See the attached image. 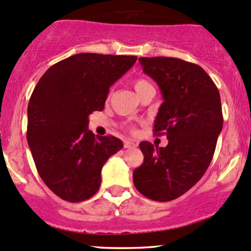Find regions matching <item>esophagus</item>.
Instances as JSON below:
<instances>
[{
	"instance_id": "1",
	"label": "esophagus",
	"mask_w": 251,
	"mask_h": 251,
	"mask_svg": "<svg viewBox=\"0 0 251 251\" xmlns=\"http://www.w3.org/2000/svg\"><path fill=\"white\" fill-rule=\"evenodd\" d=\"M136 143H133L132 142V140H125V142H124V148L125 149H130V148H134L136 147Z\"/></svg>"
}]
</instances>
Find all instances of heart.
Returning <instances> with one entry per match:
<instances>
[{
	"mask_svg": "<svg viewBox=\"0 0 251 251\" xmlns=\"http://www.w3.org/2000/svg\"><path fill=\"white\" fill-rule=\"evenodd\" d=\"M133 87H134V90H136L137 94L138 95L142 92H144L145 89H148V88H153L152 84L150 83V81H148V79L144 78V77H139V78L134 79Z\"/></svg>",
	"mask_w": 251,
	"mask_h": 251,
	"instance_id": "obj_1",
	"label": "heart"
}]
</instances>
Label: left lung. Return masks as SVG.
I'll return each instance as SVG.
<instances>
[{
    "instance_id": "8db88e82",
    "label": "left lung",
    "mask_w": 251,
    "mask_h": 251,
    "mask_svg": "<svg viewBox=\"0 0 251 251\" xmlns=\"http://www.w3.org/2000/svg\"><path fill=\"white\" fill-rule=\"evenodd\" d=\"M143 71L158 84L163 103L153 125L166 134V148L142 142L144 162L134 169L138 192L155 201H170L192 188L210 166L223 128L218 88L194 63L172 57H140Z\"/></svg>"
}]
</instances>
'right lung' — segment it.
<instances>
[{
    "label": "right lung",
    "mask_w": 251,
    "mask_h": 251,
    "mask_svg": "<svg viewBox=\"0 0 251 251\" xmlns=\"http://www.w3.org/2000/svg\"><path fill=\"white\" fill-rule=\"evenodd\" d=\"M136 56L77 53L41 76L27 108V142L41 180L60 199L79 202L99 191L101 169L123 148L113 136L88 130L89 115L104 108L109 87Z\"/></svg>",
    "instance_id": "right-lung-1"
}]
</instances>
